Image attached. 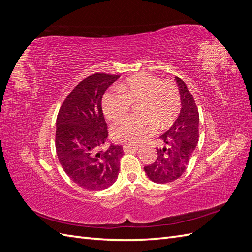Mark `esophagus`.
<instances>
[{
    "mask_svg": "<svg viewBox=\"0 0 252 252\" xmlns=\"http://www.w3.org/2000/svg\"><path fill=\"white\" fill-rule=\"evenodd\" d=\"M139 149H140L139 146H131V145H124L123 146L124 152H134Z\"/></svg>",
    "mask_w": 252,
    "mask_h": 252,
    "instance_id": "esophagus-1",
    "label": "esophagus"
}]
</instances>
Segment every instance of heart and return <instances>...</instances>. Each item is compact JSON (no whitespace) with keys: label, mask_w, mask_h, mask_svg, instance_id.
Segmentation results:
<instances>
[{"label":"heart","mask_w":252,"mask_h":252,"mask_svg":"<svg viewBox=\"0 0 252 252\" xmlns=\"http://www.w3.org/2000/svg\"><path fill=\"white\" fill-rule=\"evenodd\" d=\"M118 91H107L102 97V108L109 121L125 117L131 104L140 103L141 117H129L113 124L112 139L126 145H139L156 133L158 126L165 129L173 124L181 111L179 88L173 82L163 81L149 73L128 78L118 85Z\"/></svg>","instance_id":"1"}]
</instances>
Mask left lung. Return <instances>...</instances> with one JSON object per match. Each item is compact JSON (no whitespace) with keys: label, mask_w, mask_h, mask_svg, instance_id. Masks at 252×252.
I'll list each match as a JSON object with an SVG mask.
<instances>
[{"label":"left lung","mask_w":252,"mask_h":252,"mask_svg":"<svg viewBox=\"0 0 252 252\" xmlns=\"http://www.w3.org/2000/svg\"><path fill=\"white\" fill-rule=\"evenodd\" d=\"M175 81L182 102L180 116L169 130L159 136L163 147L157 148L156 162L144 167L147 177L158 184L173 182L184 173L199 141L200 117L194 98L184 81L178 77Z\"/></svg>","instance_id":"left-lung-1"}]
</instances>
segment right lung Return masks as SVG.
<instances>
[{
	"label": "right lung",
	"mask_w": 252,
	"mask_h": 252,
	"mask_svg": "<svg viewBox=\"0 0 252 252\" xmlns=\"http://www.w3.org/2000/svg\"><path fill=\"white\" fill-rule=\"evenodd\" d=\"M120 75L97 72L80 82L59 110L56 149L60 164L75 184L86 190H104L117 181L123 147L107 141L102 110L103 94Z\"/></svg>",
	"instance_id": "add662e5"
}]
</instances>
